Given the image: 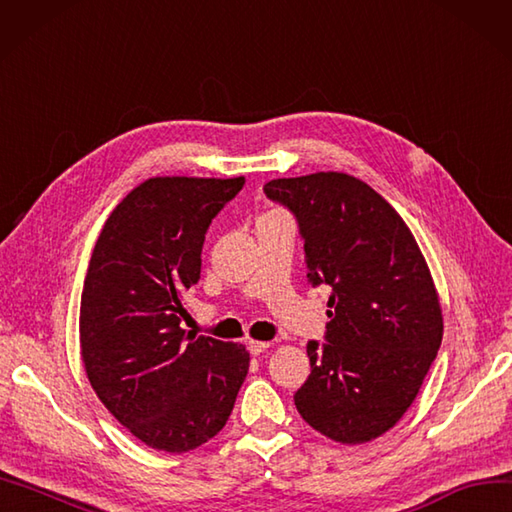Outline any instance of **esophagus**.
I'll return each mask as SVG.
<instances>
[{"mask_svg":"<svg viewBox=\"0 0 512 512\" xmlns=\"http://www.w3.org/2000/svg\"><path fill=\"white\" fill-rule=\"evenodd\" d=\"M269 347H271L269 342H260V340H250V342H247V351H250L252 355H260V353H265Z\"/></svg>","mask_w":512,"mask_h":512,"instance_id":"esophagus-1","label":"esophagus"}]
</instances>
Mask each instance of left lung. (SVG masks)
<instances>
[{
    "label": "left lung",
    "mask_w": 512,
    "mask_h": 512,
    "mask_svg": "<svg viewBox=\"0 0 512 512\" xmlns=\"http://www.w3.org/2000/svg\"><path fill=\"white\" fill-rule=\"evenodd\" d=\"M265 193L297 217L308 282L331 288L327 342H308L297 411L329 439L366 444L403 418L437 355L431 271L403 217L355 176L275 178Z\"/></svg>",
    "instance_id": "obj_1"
}]
</instances>
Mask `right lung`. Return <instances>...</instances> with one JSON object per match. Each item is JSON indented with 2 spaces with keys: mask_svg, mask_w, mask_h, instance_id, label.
<instances>
[{
  "mask_svg": "<svg viewBox=\"0 0 512 512\" xmlns=\"http://www.w3.org/2000/svg\"><path fill=\"white\" fill-rule=\"evenodd\" d=\"M243 185V176L148 178L94 245L81 290V359L109 413L155 450L181 454L215 437L250 370L243 344L181 327L204 234Z\"/></svg>",
  "mask_w": 512,
  "mask_h": 512,
  "instance_id": "right-lung-1",
  "label": "right lung"
}]
</instances>
